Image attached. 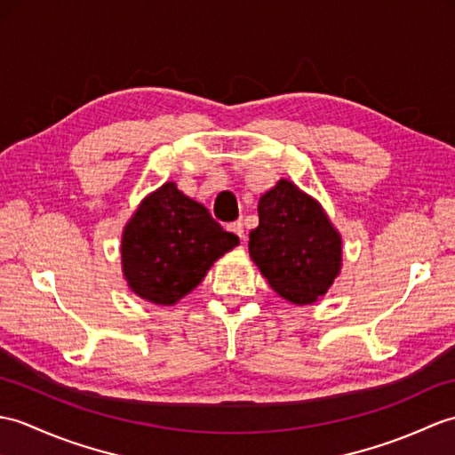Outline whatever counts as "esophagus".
<instances>
[{"instance_id":"34e87169","label":"esophagus","mask_w":455,"mask_h":455,"mask_svg":"<svg viewBox=\"0 0 455 455\" xmlns=\"http://www.w3.org/2000/svg\"><path fill=\"white\" fill-rule=\"evenodd\" d=\"M228 230L232 232V235H236L238 238H244V225H242L240 220H235V223H230Z\"/></svg>"}]
</instances>
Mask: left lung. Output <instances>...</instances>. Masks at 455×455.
I'll return each instance as SVG.
<instances>
[{"label": "left lung", "instance_id": "obj_1", "mask_svg": "<svg viewBox=\"0 0 455 455\" xmlns=\"http://www.w3.org/2000/svg\"><path fill=\"white\" fill-rule=\"evenodd\" d=\"M250 258L279 297L306 306L330 291L343 266V240L322 204L291 180L261 194Z\"/></svg>", "mask_w": 455, "mask_h": 455}]
</instances>
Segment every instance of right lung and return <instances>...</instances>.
Listing matches in <instances>:
<instances>
[{
  "label": "right lung",
  "mask_w": 455,
  "mask_h": 455,
  "mask_svg": "<svg viewBox=\"0 0 455 455\" xmlns=\"http://www.w3.org/2000/svg\"><path fill=\"white\" fill-rule=\"evenodd\" d=\"M238 244V236L223 230L202 204L164 182L143 197L124 227L122 273L140 299L174 306Z\"/></svg>",
  "instance_id": "1"
}]
</instances>
